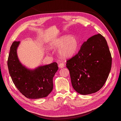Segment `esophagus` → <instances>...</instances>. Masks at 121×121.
Masks as SVG:
<instances>
[{
  "instance_id": "1",
  "label": "esophagus",
  "mask_w": 121,
  "mask_h": 121,
  "mask_svg": "<svg viewBox=\"0 0 121 121\" xmlns=\"http://www.w3.org/2000/svg\"><path fill=\"white\" fill-rule=\"evenodd\" d=\"M58 67H59V68L60 69L63 68L65 67V65L64 63H60L59 65H58Z\"/></svg>"
}]
</instances>
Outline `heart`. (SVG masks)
Listing matches in <instances>:
<instances>
[{
	"label": "heart",
	"instance_id": "heart-1",
	"mask_svg": "<svg viewBox=\"0 0 121 121\" xmlns=\"http://www.w3.org/2000/svg\"><path fill=\"white\" fill-rule=\"evenodd\" d=\"M52 47L58 48V54L63 58H69L74 55L78 47V41L74 36H63L51 44Z\"/></svg>",
	"mask_w": 121,
	"mask_h": 121
}]
</instances>
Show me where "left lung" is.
Listing matches in <instances>:
<instances>
[{
  "label": "left lung",
  "mask_w": 121,
  "mask_h": 121,
  "mask_svg": "<svg viewBox=\"0 0 121 121\" xmlns=\"http://www.w3.org/2000/svg\"><path fill=\"white\" fill-rule=\"evenodd\" d=\"M112 61L104 36L98 34L89 38L83 43L78 53L67 61L73 88L82 95L99 90L108 78Z\"/></svg>",
  "instance_id": "8db88e82"
}]
</instances>
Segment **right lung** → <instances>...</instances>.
I'll return each instance as SVG.
<instances>
[{
    "instance_id": "add662e5",
    "label": "right lung",
    "mask_w": 121,
    "mask_h": 121,
    "mask_svg": "<svg viewBox=\"0 0 121 121\" xmlns=\"http://www.w3.org/2000/svg\"><path fill=\"white\" fill-rule=\"evenodd\" d=\"M20 41H14L10 48L8 65L9 73L14 85L28 98L45 97L53 89V78L58 70L57 64L41 65L29 69L20 61L17 48Z\"/></svg>"
}]
</instances>
